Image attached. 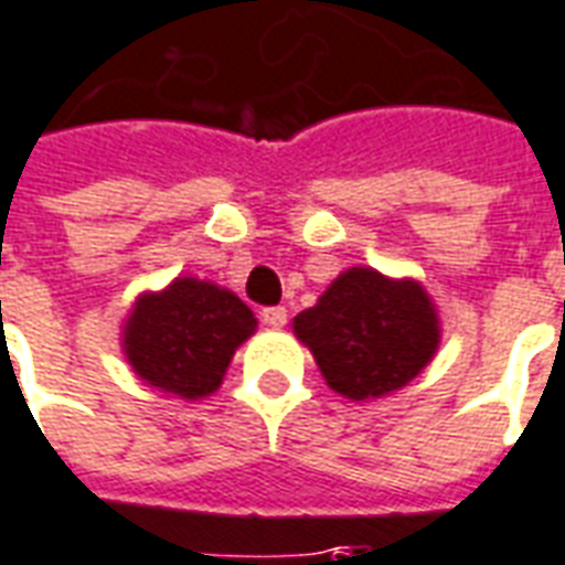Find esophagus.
Instances as JSON below:
<instances>
[{
	"instance_id": "1",
	"label": "esophagus",
	"mask_w": 565,
	"mask_h": 565,
	"mask_svg": "<svg viewBox=\"0 0 565 565\" xmlns=\"http://www.w3.org/2000/svg\"><path fill=\"white\" fill-rule=\"evenodd\" d=\"M263 323L271 327V330H281L284 323H287V309H281V306H275V309H263Z\"/></svg>"
}]
</instances>
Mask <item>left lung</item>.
I'll use <instances>...</instances> for the list:
<instances>
[{
	"label": "left lung",
	"mask_w": 565,
	"mask_h": 565,
	"mask_svg": "<svg viewBox=\"0 0 565 565\" xmlns=\"http://www.w3.org/2000/svg\"><path fill=\"white\" fill-rule=\"evenodd\" d=\"M294 333L333 392L373 401L401 392L431 364L440 345V315L416 278L351 266L311 309L296 315Z\"/></svg>",
	"instance_id": "obj_1"
}]
</instances>
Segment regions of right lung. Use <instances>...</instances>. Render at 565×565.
I'll return each instance as SVG.
<instances>
[{
	"instance_id": "obj_1",
	"label": "right lung",
	"mask_w": 565,
	"mask_h": 565,
	"mask_svg": "<svg viewBox=\"0 0 565 565\" xmlns=\"http://www.w3.org/2000/svg\"><path fill=\"white\" fill-rule=\"evenodd\" d=\"M254 333V311L232 290L180 275L134 299L121 323V351L149 388L201 401L223 385L235 351Z\"/></svg>"
}]
</instances>
